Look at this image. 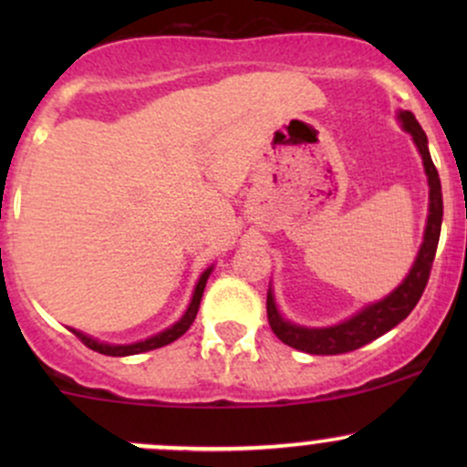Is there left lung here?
I'll use <instances>...</instances> for the list:
<instances>
[{"mask_svg":"<svg viewBox=\"0 0 467 467\" xmlns=\"http://www.w3.org/2000/svg\"><path fill=\"white\" fill-rule=\"evenodd\" d=\"M398 120L401 130L410 133L412 142H415L417 151L421 155L423 171H426L428 178V189H431L428 191V219L426 228H423V241L420 245V252H417L415 261H412L409 275H406L404 281L389 296H384L382 301L364 305L360 312L353 314L351 318L331 327H305L283 318L276 307L275 292H272L270 285V289H267V320H270L272 331H275L278 340L285 342L292 349L314 353V356H337V353L360 349V347L375 340V337L387 334L395 325H400L415 309L423 289H426L432 261H435L439 233H441V182H439V173L435 164H432L431 151H428L426 133H423L420 122L415 120V116L410 111L400 109Z\"/></svg>","mask_w":467,"mask_h":467,"instance_id":"1","label":"left lung"}]
</instances>
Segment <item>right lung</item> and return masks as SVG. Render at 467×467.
<instances>
[{
  "label": "right lung",
  "mask_w": 467,
  "mask_h": 467,
  "mask_svg": "<svg viewBox=\"0 0 467 467\" xmlns=\"http://www.w3.org/2000/svg\"><path fill=\"white\" fill-rule=\"evenodd\" d=\"M211 272H213V265L206 267V270L202 272L200 281H197V285H195V292H192L189 309H186L184 316H182L178 323L171 325L169 329L160 331V334H155L151 337H144V340L131 342V345H109V342L96 340V337L83 334V331H78V329H69V331H72L77 337H80V342H83L85 347H89L92 351H99V353H103V356H114V358L136 356V353L153 351V349H160V347H164V345H171V342L178 340L180 336H184L186 331H189V327L192 325V320H195L197 309H200V303H202L203 287H206V281H208V276H211Z\"/></svg>",
  "instance_id": "add662e5"
}]
</instances>
